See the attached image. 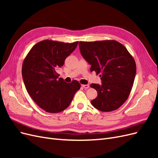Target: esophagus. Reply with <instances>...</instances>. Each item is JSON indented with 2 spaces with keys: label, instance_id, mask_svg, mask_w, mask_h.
Segmentation results:
<instances>
[{
  "label": "esophagus",
  "instance_id": "obj_1",
  "mask_svg": "<svg viewBox=\"0 0 158 158\" xmlns=\"http://www.w3.org/2000/svg\"><path fill=\"white\" fill-rule=\"evenodd\" d=\"M82 86L84 89H88V88H89V85L88 84H83V85H82Z\"/></svg>",
  "mask_w": 158,
  "mask_h": 158
}]
</instances>
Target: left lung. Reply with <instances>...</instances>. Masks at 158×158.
Segmentation results:
<instances>
[{"instance_id": "1", "label": "left lung", "mask_w": 158, "mask_h": 158, "mask_svg": "<svg viewBox=\"0 0 158 158\" xmlns=\"http://www.w3.org/2000/svg\"><path fill=\"white\" fill-rule=\"evenodd\" d=\"M80 53L100 74L102 84H92L98 96L92 106L103 112L112 111L126 102L135 81L136 66L126 47L114 40L79 42Z\"/></svg>"}]
</instances>
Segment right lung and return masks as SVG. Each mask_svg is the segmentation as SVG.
I'll use <instances>...</instances> for the list:
<instances>
[{"label": "right lung", "mask_w": 158, "mask_h": 158, "mask_svg": "<svg viewBox=\"0 0 158 158\" xmlns=\"http://www.w3.org/2000/svg\"><path fill=\"white\" fill-rule=\"evenodd\" d=\"M78 44L42 41L32 47L23 60L22 74L27 92L46 112L63 111L80 88L78 81L66 83L63 78L58 79L59 74L56 73Z\"/></svg>", "instance_id": "add662e5"}]
</instances>
